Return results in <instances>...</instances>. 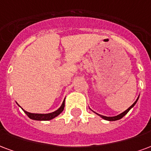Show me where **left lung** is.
Segmentation results:
<instances>
[{
	"label": "left lung",
	"instance_id": "obj_1",
	"mask_svg": "<svg viewBox=\"0 0 151 151\" xmlns=\"http://www.w3.org/2000/svg\"><path fill=\"white\" fill-rule=\"evenodd\" d=\"M137 100H138V98L137 99L136 101L134 102L133 104L131 105V106H130L129 108H128L127 110H125V111H124V112H122V113H120V115H117V116H102V115H99V114H98V113H96V114H97V115H99V116H101L103 119H104V120H109V121H114V120H120V119H121L122 117L124 116H125V115H126V114L129 112V111L130 109L133 108L134 105L136 104V103L137 102Z\"/></svg>",
	"mask_w": 151,
	"mask_h": 151
}]
</instances>
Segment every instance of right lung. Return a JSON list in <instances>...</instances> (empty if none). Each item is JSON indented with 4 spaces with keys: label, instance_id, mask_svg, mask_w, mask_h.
Returning <instances> with one entry per match:
<instances>
[{
    "label": "right lung",
    "instance_id": "1",
    "mask_svg": "<svg viewBox=\"0 0 151 151\" xmlns=\"http://www.w3.org/2000/svg\"><path fill=\"white\" fill-rule=\"evenodd\" d=\"M64 108H65V100L63 101L62 104L61 106L60 107V108H58L56 111H53V112H51V113H47V114H38V113H31V112H28V111H24V112L27 115L29 118H31L32 120H50L55 118L56 116H57L58 115L61 113L64 110Z\"/></svg>",
    "mask_w": 151,
    "mask_h": 151
}]
</instances>
